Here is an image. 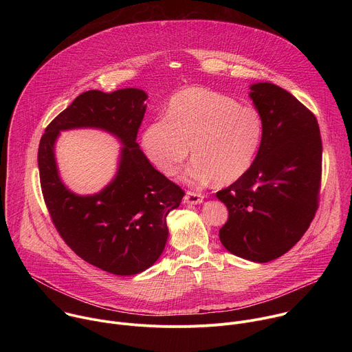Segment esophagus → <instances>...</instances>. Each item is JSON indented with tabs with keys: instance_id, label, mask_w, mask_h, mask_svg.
Wrapping results in <instances>:
<instances>
[{
	"instance_id": "1",
	"label": "esophagus",
	"mask_w": 352,
	"mask_h": 352,
	"mask_svg": "<svg viewBox=\"0 0 352 352\" xmlns=\"http://www.w3.org/2000/svg\"><path fill=\"white\" fill-rule=\"evenodd\" d=\"M204 202V195L195 193V192H186L184 197V204L185 205H200Z\"/></svg>"
}]
</instances>
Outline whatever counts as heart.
I'll list each match as a JSON object with an SVG mask.
<instances>
[{"label":"heart","mask_w":352,"mask_h":352,"mask_svg":"<svg viewBox=\"0 0 352 352\" xmlns=\"http://www.w3.org/2000/svg\"><path fill=\"white\" fill-rule=\"evenodd\" d=\"M262 138L263 121L254 107L239 106L232 97L208 87H188L171 98L167 118L146 126L142 144L168 177L179 171L190 146L195 159L184 179L230 185L252 167Z\"/></svg>","instance_id":"heart-1"}]
</instances>
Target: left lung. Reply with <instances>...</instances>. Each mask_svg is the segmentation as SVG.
Wrapping results in <instances>:
<instances>
[{"instance_id": "left-lung-1", "label": "left lung", "mask_w": 352, "mask_h": 352, "mask_svg": "<svg viewBox=\"0 0 352 352\" xmlns=\"http://www.w3.org/2000/svg\"><path fill=\"white\" fill-rule=\"evenodd\" d=\"M249 89L263 138L249 171L216 193L228 209L219 236L232 255L266 263L288 252L315 217L322 139L315 116L291 93L269 82Z\"/></svg>"}]
</instances>
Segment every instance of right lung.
Returning a JSON list of instances; mask_svg holds the SVG:
<instances>
[{"label": "right lung", "mask_w": 352, "mask_h": 352, "mask_svg": "<svg viewBox=\"0 0 352 352\" xmlns=\"http://www.w3.org/2000/svg\"><path fill=\"white\" fill-rule=\"evenodd\" d=\"M146 98L135 87L85 91L45 128L38 144L41 190L56 228L78 256L117 276H133L156 263L168 238L167 214L184 197L136 142ZM82 127L111 133L123 144L115 178L93 195L72 192L55 160L59 133Z\"/></svg>", "instance_id": "add662e5"}]
</instances>
